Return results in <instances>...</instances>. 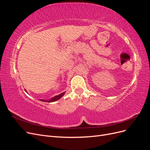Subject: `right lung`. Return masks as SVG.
Instances as JSON below:
<instances>
[{"label":"right lung","instance_id":"right-lung-1","mask_svg":"<svg viewBox=\"0 0 150 150\" xmlns=\"http://www.w3.org/2000/svg\"><path fill=\"white\" fill-rule=\"evenodd\" d=\"M25 92H27L26 90H25ZM64 93H61V94H60L57 95V96H56L53 97V98H51V99H48V100H44V99H40V101H46V102H49V103L56 101L58 100V99H59L60 98H61L63 96H64Z\"/></svg>","mask_w":150,"mask_h":150}]
</instances>
